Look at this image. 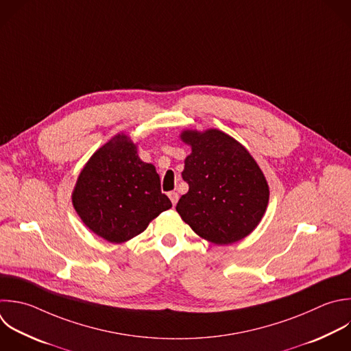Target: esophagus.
I'll list each match as a JSON object with an SVG mask.
<instances>
[{
    "mask_svg": "<svg viewBox=\"0 0 351 351\" xmlns=\"http://www.w3.org/2000/svg\"><path fill=\"white\" fill-rule=\"evenodd\" d=\"M169 197H170L173 206H176L177 202H178V193H177V192H170V193H169Z\"/></svg>",
    "mask_w": 351,
    "mask_h": 351,
    "instance_id": "obj_1",
    "label": "esophagus"
}]
</instances>
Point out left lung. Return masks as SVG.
<instances>
[{"instance_id": "8db88e82", "label": "left lung", "mask_w": 351, "mask_h": 351, "mask_svg": "<svg viewBox=\"0 0 351 351\" xmlns=\"http://www.w3.org/2000/svg\"><path fill=\"white\" fill-rule=\"evenodd\" d=\"M181 140L192 147L182 171L189 191L176 207L181 218L196 234L218 245L248 236L269 202L266 178L254 158L217 129L184 130Z\"/></svg>"}]
</instances>
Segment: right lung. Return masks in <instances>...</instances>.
Returning a JSON list of instances; mask_svg holds the SVG:
<instances>
[{"label":"right lung","mask_w":351,"mask_h":351,"mask_svg":"<svg viewBox=\"0 0 351 351\" xmlns=\"http://www.w3.org/2000/svg\"><path fill=\"white\" fill-rule=\"evenodd\" d=\"M82 222L110 243H125L171 207L160 191V178L143 162L126 134H117L99 148L82 169L73 192Z\"/></svg>","instance_id":"right-lung-1"}]
</instances>
